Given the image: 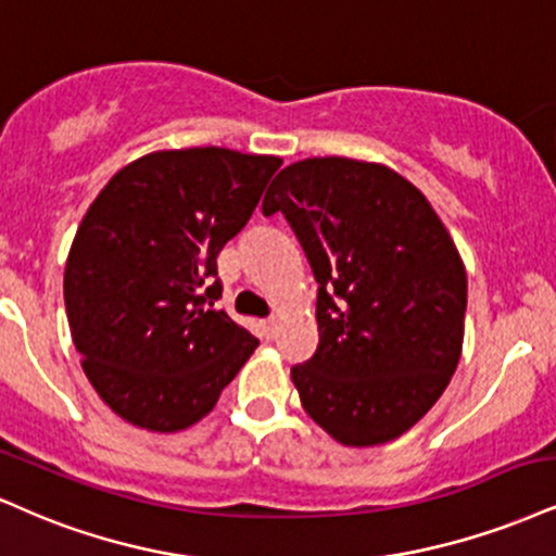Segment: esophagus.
<instances>
[{
  "instance_id": "obj_1",
  "label": "esophagus",
  "mask_w": 556,
  "mask_h": 556,
  "mask_svg": "<svg viewBox=\"0 0 556 556\" xmlns=\"http://www.w3.org/2000/svg\"><path fill=\"white\" fill-rule=\"evenodd\" d=\"M277 329H279V318L277 316H269V318L264 320V333H266V337H269V339L277 337Z\"/></svg>"
}]
</instances>
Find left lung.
Wrapping results in <instances>:
<instances>
[{
	"label": "left lung",
	"mask_w": 556,
	"mask_h": 556,
	"mask_svg": "<svg viewBox=\"0 0 556 556\" xmlns=\"http://www.w3.org/2000/svg\"><path fill=\"white\" fill-rule=\"evenodd\" d=\"M318 282V350L292 367L307 417L342 445L396 440L443 396L464 346L466 269L417 186L380 163L307 157L271 180Z\"/></svg>",
	"instance_id": "left-lung-1"
}]
</instances>
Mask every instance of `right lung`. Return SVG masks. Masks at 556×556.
<instances>
[{
    "label": "right lung",
    "mask_w": 556,
    "mask_h": 556,
    "mask_svg": "<svg viewBox=\"0 0 556 556\" xmlns=\"http://www.w3.org/2000/svg\"><path fill=\"white\" fill-rule=\"evenodd\" d=\"M279 165L225 147L150 152L87 210L64 269L66 318L87 380L126 422L186 430L258 346L214 307L217 256Z\"/></svg>",
    "instance_id": "obj_1"
}]
</instances>
